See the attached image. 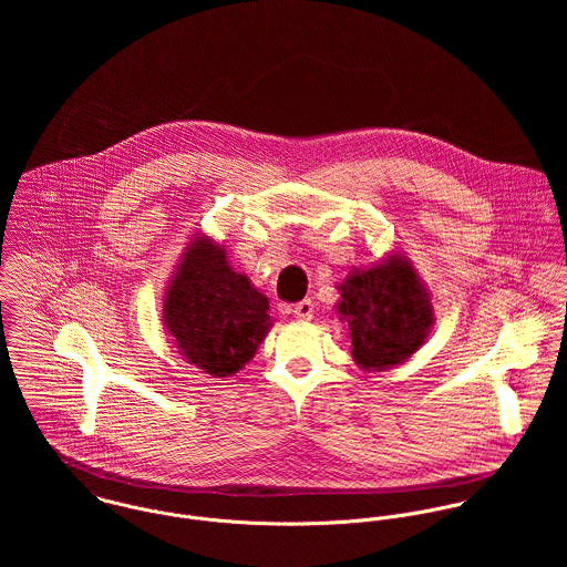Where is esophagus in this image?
Here are the masks:
<instances>
[{"label":"esophagus","instance_id":"obj_1","mask_svg":"<svg viewBox=\"0 0 567 567\" xmlns=\"http://www.w3.org/2000/svg\"><path fill=\"white\" fill-rule=\"evenodd\" d=\"M295 317L299 319V321H310L312 319V315H315V303L310 301V299H303V301H299V303H295Z\"/></svg>","mask_w":567,"mask_h":567}]
</instances>
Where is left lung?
I'll return each mask as SVG.
<instances>
[{
    "instance_id": "8db88e82",
    "label": "left lung",
    "mask_w": 567,
    "mask_h": 567,
    "mask_svg": "<svg viewBox=\"0 0 567 567\" xmlns=\"http://www.w3.org/2000/svg\"><path fill=\"white\" fill-rule=\"evenodd\" d=\"M340 292L338 312L351 329V353L364 369L402 364L430 331L427 292L402 257L351 272Z\"/></svg>"
}]
</instances>
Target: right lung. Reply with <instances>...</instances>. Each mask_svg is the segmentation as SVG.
Returning a JSON list of instances; mask_svg holds the SVG:
<instances>
[{
  "instance_id": "right-lung-1",
  "label": "right lung",
  "mask_w": 567,
  "mask_h": 567,
  "mask_svg": "<svg viewBox=\"0 0 567 567\" xmlns=\"http://www.w3.org/2000/svg\"><path fill=\"white\" fill-rule=\"evenodd\" d=\"M163 319L187 362L216 378L240 371L270 327L266 297L207 238L185 252Z\"/></svg>"
}]
</instances>
